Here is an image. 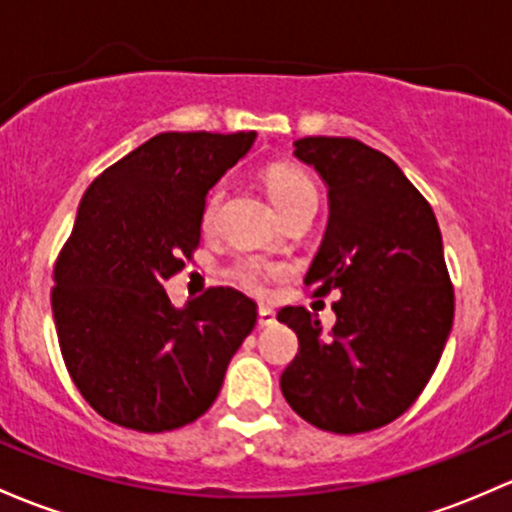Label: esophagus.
Wrapping results in <instances>:
<instances>
[{"label": "esophagus", "mask_w": 512, "mask_h": 512, "mask_svg": "<svg viewBox=\"0 0 512 512\" xmlns=\"http://www.w3.org/2000/svg\"><path fill=\"white\" fill-rule=\"evenodd\" d=\"M257 324H260L262 328L277 324V316H274V311L270 309V306H260V311H257Z\"/></svg>", "instance_id": "34e87169"}]
</instances>
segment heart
I'll list each match as a JSON object with an SVG mask.
<instances>
[{
	"mask_svg": "<svg viewBox=\"0 0 512 512\" xmlns=\"http://www.w3.org/2000/svg\"><path fill=\"white\" fill-rule=\"evenodd\" d=\"M265 184L279 215L292 211V208L301 206V203L316 201V198H319L316 196L314 181L292 164H272L270 169L265 171ZM220 198H223V188L215 186L213 191L208 193L206 206H203V228H211L215 223ZM228 277L233 279L235 284H240L242 289H247V292H262V287H265V270H262L257 262L250 260L235 262L228 270Z\"/></svg>",
	"mask_w": 512,
	"mask_h": 512,
	"instance_id": "heart-1",
	"label": "heart"
}]
</instances>
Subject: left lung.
I'll list each match as a JSON object with an SVG mask.
<instances>
[{
  "mask_svg": "<svg viewBox=\"0 0 512 512\" xmlns=\"http://www.w3.org/2000/svg\"><path fill=\"white\" fill-rule=\"evenodd\" d=\"M294 157L328 186V225L304 284L338 292L324 333L304 306L277 314L299 353L279 378L301 419L333 434L390 424L432 378L454 321L437 218L400 166L351 137H304Z\"/></svg>",
  "mask_w": 512,
  "mask_h": 512,
  "instance_id": "obj_1",
  "label": "left lung"
}]
</instances>
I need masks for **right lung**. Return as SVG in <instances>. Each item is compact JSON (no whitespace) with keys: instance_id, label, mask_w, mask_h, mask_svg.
Wrapping results in <instances>:
<instances>
[{"instance_id":"1","label":"right lung","mask_w":512,"mask_h":512,"mask_svg":"<svg viewBox=\"0 0 512 512\" xmlns=\"http://www.w3.org/2000/svg\"><path fill=\"white\" fill-rule=\"evenodd\" d=\"M255 137L161 132L85 191L51 306L68 373L107 422L147 434L191 424L255 328V301L238 289L211 287L184 309L164 289L198 247L208 191Z\"/></svg>"}]
</instances>
